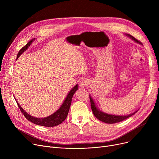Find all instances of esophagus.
I'll return each mask as SVG.
<instances>
[{
	"instance_id": "34e87169",
	"label": "esophagus",
	"mask_w": 159,
	"mask_h": 159,
	"mask_svg": "<svg viewBox=\"0 0 159 159\" xmlns=\"http://www.w3.org/2000/svg\"><path fill=\"white\" fill-rule=\"evenodd\" d=\"M80 86L82 88H84L87 85V81L86 79H82L80 81Z\"/></svg>"
}]
</instances>
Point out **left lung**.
Segmentation results:
<instances>
[{
  "label": "left lung",
  "instance_id": "1",
  "mask_svg": "<svg viewBox=\"0 0 159 159\" xmlns=\"http://www.w3.org/2000/svg\"><path fill=\"white\" fill-rule=\"evenodd\" d=\"M127 36H128L129 37H130L132 40H134L136 43H139V44H141L139 40H138L137 39H136L135 37H133V36L128 34ZM89 99H90V102H91V110H92L93 113V115L95 116V117L97 118L99 120H101L102 122H104L105 123H107V124H115L116 122H121L125 119H126L129 117H130L131 116L133 115L134 114H135V113H137V111H135L134 113H131L129 115H125V116H119V115H110V114H107L106 113H104L101 111H100L98 108L97 107L93 98L91 97V96L89 95Z\"/></svg>",
  "mask_w": 159,
  "mask_h": 159
}]
</instances>
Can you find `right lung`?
<instances>
[{
  "label": "right lung",
  "mask_w": 159,
  "mask_h": 159,
  "mask_svg": "<svg viewBox=\"0 0 159 159\" xmlns=\"http://www.w3.org/2000/svg\"><path fill=\"white\" fill-rule=\"evenodd\" d=\"M35 39L30 40L26 46H24L23 48H22V49H20V51L17 54L16 59H17L22 53H23V52H24V51H26V50L28 48V47L30 46L32 42ZM78 87H79L78 84H77L71 89V91L69 92L68 95H67L63 104H62V106H61L59 109H58L56 112L53 113L52 115H49L45 118H36V117H34V116L30 115L28 113H27L22 109V108L20 107V106L19 104V103L17 102V101L16 102L17 103L19 109L22 113V114L24 115V116L29 121L33 122V124H35L37 125H39V126H42L53 127V126H57V125H59L66 119L69 112L70 106H71L72 97L75 94V91L78 89Z\"/></svg>",
  "instance_id": "obj_1"
}]
</instances>
